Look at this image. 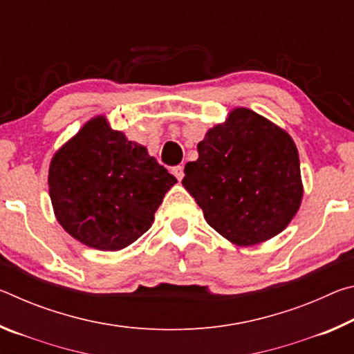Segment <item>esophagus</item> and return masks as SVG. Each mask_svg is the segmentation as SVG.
<instances>
[{"label":"esophagus","mask_w":354,"mask_h":354,"mask_svg":"<svg viewBox=\"0 0 354 354\" xmlns=\"http://www.w3.org/2000/svg\"><path fill=\"white\" fill-rule=\"evenodd\" d=\"M171 173H173V175L176 176L178 181H181V179L184 178V169H183L181 165H176V167H173V169H171Z\"/></svg>","instance_id":"1"}]
</instances>
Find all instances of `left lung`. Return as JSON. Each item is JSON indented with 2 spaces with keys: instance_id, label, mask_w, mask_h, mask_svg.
I'll use <instances>...</instances> for the list:
<instances>
[{
  "instance_id": "left-lung-1",
  "label": "left lung",
  "mask_w": 354,
  "mask_h": 354,
  "mask_svg": "<svg viewBox=\"0 0 354 354\" xmlns=\"http://www.w3.org/2000/svg\"><path fill=\"white\" fill-rule=\"evenodd\" d=\"M183 185L218 234L251 247L279 234L303 198L292 137L247 107L230 112L198 143Z\"/></svg>"
}]
</instances>
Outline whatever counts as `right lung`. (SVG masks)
I'll return each instance as SVG.
<instances>
[{"mask_svg": "<svg viewBox=\"0 0 354 354\" xmlns=\"http://www.w3.org/2000/svg\"><path fill=\"white\" fill-rule=\"evenodd\" d=\"M176 178L147 148L93 117L51 159L48 185L56 218L87 247L117 251L151 227Z\"/></svg>", "mask_w": 354, "mask_h": 354, "instance_id": "add662e5", "label": "right lung"}]
</instances>
